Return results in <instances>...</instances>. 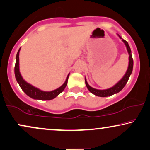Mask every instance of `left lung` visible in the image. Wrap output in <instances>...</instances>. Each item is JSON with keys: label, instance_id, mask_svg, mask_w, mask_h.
Returning <instances> with one entry per match:
<instances>
[{"label": "left lung", "instance_id": "obj_1", "mask_svg": "<svg viewBox=\"0 0 150 150\" xmlns=\"http://www.w3.org/2000/svg\"><path fill=\"white\" fill-rule=\"evenodd\" d=\"M118 36H119L120 38H121V37H120L119 35H118ZM122 42L125 43L126 47H127L128 54H129V65H128L127 70L126 71L125 74L124 75V76L122 77L115 85H114L113 87L107 89H103V90H101V89H94L91 86H89V84L87 82L86 79H85V85H86L87 89H88L89 92L92 93L93 94L96 95V96H100V97H106V96H112V95H113L114 94H117V93L119 92L120 91H121L122 89H123V87L125 86L126 83H127L130 75H131V74L132 72V69H133L134 62H133V58H132V56L131 49H130L129 44H128V42L124 39H122Z\"/></svg>", "mask_w": 150, "mask_h": 150}]
</instances>
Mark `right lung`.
<instances>
[{"label":"right lung","mask_w":150,"mask_h":150,"mask_svg":"<svg viewBox=\"0 0 150 150\" xmlns=\"http://www.w3.org/2000/svg\"><path fill=\"white\" fill-rule=\"evenodd\" d=\"M20 50L21 48L18 50V52H17L16 57L14 73L17 82H18L19 85H20L21 88L23 89V92L32 98L38 99V100H52V99L56 98L58 94H61L64 89H65L66 85L67 84L68 78H69V74H68L65 82L63 83V85H61L60 87H58V89H55V90L50 91V92H44V91L40 90V89H38L37 87H35L33 85H30V83H27L23 79L22 76H21L20 73V71H19V52H20Z\"/></svg>","instance_id":"right-lung-1"}]
</instances>
